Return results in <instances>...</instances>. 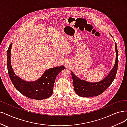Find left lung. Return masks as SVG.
<instances>
[{
	"mask_svg": "<svg viewBox=\"0 0 127 127\" xmlns=\"http://www.w3.org/2000/svg\"><path fill=\"white\" fill-rule=\"evenodd\" d=\"M110 35L111 36V34ZM115 46L116 50L115 65L109 73L102 80L95 83L88 82L79 79L72 71L71 72L74 91L78 96L83 97L97 96L102 94L110 86L115 78L118 65V52L116 42H115Z\"/></svg>",
	"mask_w": 127,
	"mask_h": 127,
	"instance_id": "obj_1",
	"label": "left lung"
}]
</instances>
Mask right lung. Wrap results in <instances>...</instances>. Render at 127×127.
Segmentation results:
<instances>
[{"mask_svg": "<svg viewBox=\"0 0 127 127\" xmlns=\"http://www.w3.org/2000/svg\"><path fill=\"white\" fill-rule=\"evenodd\" d=\"M11 46L12 43L7 50V66L9 77L16 90L22 95L33 99L41 100L49 98L53 92L56 76L65 67L61 65L49 68L35 81H26L17 76L12 69L10 57Z\"/></svg>", "mask_w": 127, "mask_h": 127, "instance_id": "1", "label": "right lung"}]
</instances>
